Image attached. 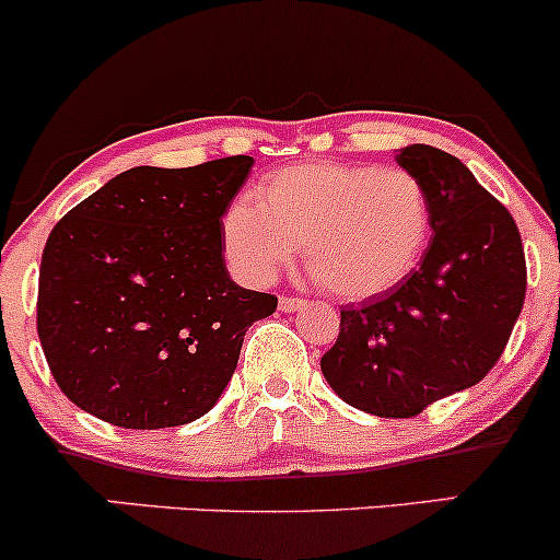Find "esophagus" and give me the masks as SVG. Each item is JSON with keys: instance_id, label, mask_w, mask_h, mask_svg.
Listing matches in <instances>:
<instances>
[{"instance_id": "1", "label": "esophagus", "mask_w": 560, "mask_h": 560, "mask_svg": "<svg viewBox=\"0 0 560 560\" xmlns=\"http://www.w3.org/2000/svg\"><path fill=\"white\" fill-rule=\"evenodd\" d=\"M304 306H306L304 299H293V296H282L280 299V310L282 312H299V310H304Z\"/></svg>"}]
</instances>
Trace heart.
<instances>
[{
	"label": "heart",
	"instance_id": "1",
	"mask_svg": "<svg viewBox=\"0 0 560 560\" xmlns=\"http://www.w3.org/2000/svg\"><path fill=\"white\" fill-rule=\"evenodd\" d=\"M431 237V200L405 168L293 163L224 217V250L248 282L278 278L304 250L312 278L343 301L381 296L416 269Z\"/></svg>",
	"mask_w": 560,
	"mask_h": 560
}]
</instances>
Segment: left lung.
Here are the masks:
<instances>
[{
    "label": "left lung",
    "mask_w": 560,
    "mask_h": 560,
    "mask_svg": "<svg viewBox=\"0 0 560 560\" xmlns=\"http://www.w3.org/2000/svg\"><path fill=\"white\" fill-rule=\"evenodd\" d=\"M397 163L429 192L433 237L399 285L343 306L319 360L338 397L378 418H412L476 386L505 351L526 296L516 222L466 163L431 144L401 148Z\"/></svg>",
    "instance_id": "left-lung-1"
}]
</instances>
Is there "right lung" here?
Segmentation results:
<instances>
[{
    "label": "right lung",
    "instance_id": "1",
    "mask_svg": "<svg viewBox=\"0 0 560 560\" xmlns=\"http://www.w3.org/2000/svg\"><path fill=\"white\" fill-rule=\"evenodd\" d=\"M254 159L137 166L55 224L36 330L60 392L124 429L185 425L217 405L243 336L278 310L224 264L232 198Z\"/></svg>",
    "mask_w": 560,
    "mask_h": 560
}]
</instances>
